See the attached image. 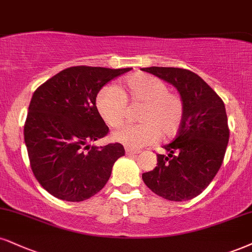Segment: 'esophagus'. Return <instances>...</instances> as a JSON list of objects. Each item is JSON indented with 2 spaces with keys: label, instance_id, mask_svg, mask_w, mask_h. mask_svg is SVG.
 Wrapping results in <instances>:
<instances>
[{
  "label": "esophagus",
  "instance_id": "1",
  "mask_svg": "<svg viewBox=\"0 0 252 252\" xmlns=\"http://www.w3.org/2000/svg\"><path fill=\"white\" fill-rule=\"evenodd\" d=\"M139 153H140V151H135V150H132V148L126 147V154L127 155H135V154H139Z\"/></svg>",
  "mask_w": 252,
  "mask_h": 252
}]
</instances>
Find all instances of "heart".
Masks as SVG:
<instances>
[{
	"label": "heart",
	"mask_w": 252,
	"mask_h": 252,
	"mask_svg": "<svg viewBox=\"0 0 252 252\" xmlns=\"http://www.w3.org/2000/svg\"><path fill=\"white\" fill-rule=\"evenodd\" d=\"M126 94L119 86L111 84L97 95V108L112 128L126 123L128 101L142 105L139 113L141 124L129 125L113 134L114 140L133 148L152 145L160 139L169 140L178 135L185 119V102L179 93L169 91L168 85L157 77L136 73L125 80Z\"/></svg>",
	"instance_id": "heart-1"
}]
</instances>
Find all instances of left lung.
<instances>
[{"mask_svg": "<svg viewBox=\"0 0 252 252\" xmlns=\"http://www.w3.org/2000/svg\"><path fill=\"white\" fill-rule=\"evenodd\" d=\"M173 84L185 102L181 129L170 144L168 155L158 154V164L142 174L145 185L169 201L196 197L221 168L229 141L224 102L196 73L180 67H144Z\"/></svg>", "mask_w": 252, "mask_h": 252, "instance_id": "8db88e82", "label": "left lung"}]
</instances>
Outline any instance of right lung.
Instances as JSON below:
<instances>
[{"label":"right lung","instance_id":"right-lung-1","mask_svg":"<svg viewBox=\"0 0 252 252\" xmlns=\"http://www.w3.org/2000/svg\"><path fill=\"white\" fill-rule=\"evenodd\" d=\"M131 70L67 67L33 92L24 141L33 175L55 197L79 202L95 195L107 183L113 163L125 155L119 142L88 144L110 132L95 105L99 91Z\"/></svg>","mask_w":252,"mask_h":252}]
</instances>
